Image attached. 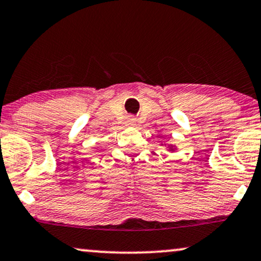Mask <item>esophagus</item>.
Here are the masks:
<instances>
[{"label":"esophagus","mask_w":261,"mask_h":261,"mask_svg":"<svg viewBox=\"0 0 261 261\" xmlns=\"http://www.w3.org/2000/svg\"><path fill=\"white\" fill-rule=\"evenodd\" d=\"M126 124L130 125V126H134V125H136V119L135 118H128L126 120Z\"/></svg>","instance_id":"34e87169"}]
</instances>
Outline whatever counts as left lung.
I'll return each mask as SVG.
<instances>
[{
    "label": "left lung",
    "instance_id": "1",
    "mask_svg": "<svg viewBox=\"0 0 261 261\" xmlns=\"http://www.w3.org/2000/svg\"><path fill=\"white\" fill-rule=\"evenodd\" d=\"M170 150H173V147H172V146H171V147H170Z\"/></svg>",
    "mask_w": 261,
    "mask_h": 261
}]
</instances>
